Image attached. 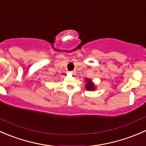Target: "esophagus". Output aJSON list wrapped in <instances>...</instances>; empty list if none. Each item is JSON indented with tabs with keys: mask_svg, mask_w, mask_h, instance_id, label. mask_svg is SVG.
<instances>
[{
	"mask_svg": "<svg viewBox=\"0 0 146 146\" xmlns=\"http://www.w3.org/2000/svg\"><path fill=\"white\" fill-rule=\"evenodd\" d=\"M70 73H72V74H76V71H75V70H73V71L70 72Z\"/></svg>",
	"mask_w": 146,
	"mask_h": 146,
	"instance_id": "34e87169",
	"label": "esophagus"
}]
</instances>
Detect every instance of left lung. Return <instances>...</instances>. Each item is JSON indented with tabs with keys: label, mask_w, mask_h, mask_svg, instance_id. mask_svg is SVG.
<instances>
[{
	"label": "left lung",
	"mask_w": 146,
	"mask_h": 146,
	"mask_svg": "<svg viewBox=\"0 0 146 146\" xmlns=\"http://www.w3.org/2000/svg\"><path fill=\"white\" fill-rule=\"evenodd\" d=\"M86 88L87 90H94L95 89V86H94V84L91 83V81H90L89 79H87L86 80Z\"/></svg>",
	"instance_id": "left-lung-1"
}]
</instances>
